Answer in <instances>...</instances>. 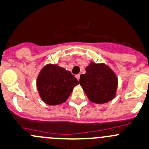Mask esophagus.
Returning <instances> with one entry per match:
<instances>
[{
	"label": "esophagus",
	"mask_w": 149,
	"mask_h": 149,
	"mask_svg": "<svg viewBox=\"0 0 149 149\" xmlns=\"http://www.w3.org/2000/svg\"><path fill=\"white\" fill-rule=\"evenodd\" d=\"M76 79H77L78 80H79V79H80V74L76 75Z\"/></svg>",
	"instance_id": "1"
}]
</instances>
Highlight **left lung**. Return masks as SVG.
Segmentation results:
<instances>
[{"label": "left lung", "mask_w": 149, "mask_h": 149, "mask_svg": "<svg viewBox=\"0 0 149 149\" xmlns=\"http://www.w3.org/2000/svg\"><path fill=\"white\" fill-rule=\"evenodd\" d=\"M79 83L88 98L93 103H108L116 95L118 78L104 63L91 62L86 68V73L80 76Z\"/></svg>", "instance_id": "left-lung-1"}]
</instances>
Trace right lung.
Masks as SVG:
<instances>
[{
  "label": "right lung",
  "instance_id": "add662e5",
  "mask_svg": "<svg viewBox=\"0 0 149 149\" xmlns=\"http://www.w3.org/2000/svg\"><path fill=\"white\" fill-rule=\"evenodd\" d=\"M79 84V81L69 70L58 64H46L40 70L36 80V86L40 98L50 106L65 103L73 88Z\"/></svg>",
  "mask_w": 149,
  "mask_h": 149
}]
</instances>
